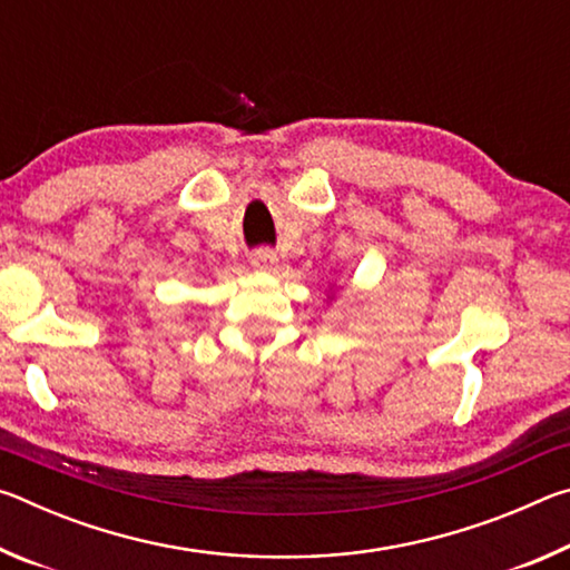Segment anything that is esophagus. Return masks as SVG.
Wrapping results in <instances>:
<instances>
[{
  "label": "esophagus",
  "instance_id": "obj_1",
  "mask_svg": "<svg viewBox=\"0 0 570 570\" xmlns=\"http://www.w3.org/2000/svg\"><path fill=\"white\" fill-rule=\"evenodd\" d=\"M250 264L256 268H272L276 264V250L272 248H258L250 254Z\"/></svg>",
  "mask_w": 570,
  "mask_h": 570
}]
</instances>
